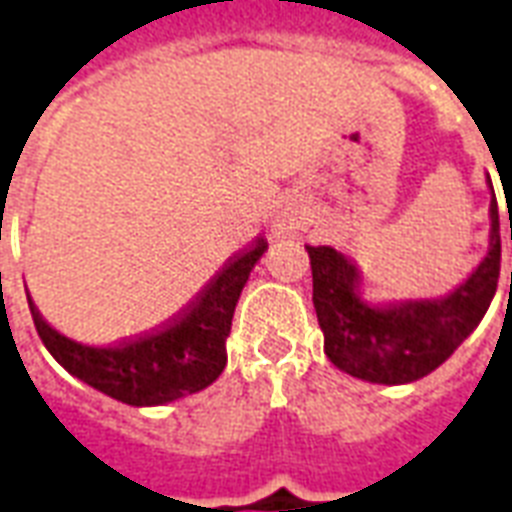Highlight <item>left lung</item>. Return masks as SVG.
Segmentation results:
<instances>
[{"label":"left lung","instance_id":"1","mask_svg":"<svg viewBox=\"0 0 512 512\" xmlns=\"http://www.w3.org/2000/svg\"><path fill=\"white\" fill-rule=\"evenodd\" d=\"M512 241V236H510ZM312 260V301L333 366L358 380L401 385L431 374L483 320L499 285V208L491 203V249L456 293L442 301L374 309L358 295V271L331 246H306ZM512 285V271H510Z\"/></svg>","mask_w":512,"mask_h":512}]
</instances>
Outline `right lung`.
I'll list each match as a JSON object with an SVG mask.
<instances>
[{"label":"right lung","mask_w":512,"mask_h":512,"mask_svg":"<svg viewBox=\"0 0 512 512\" xmlns=\"http://www.w3.org/2000/svg\"><path fill=\"white\" fill-rule=\"evenodd\" d=\"M266 249L268 241L257 238L241 255L227 260L225 268L184 312L157 331L135 339L108 347H89L54 331L34 304H29L34 328L67 372L105 396L132 407L168 404L203 391L222 374L227 363L225 342L238 295Z\"/></svg>","instance_id":"add662e5"}]
</instances>
